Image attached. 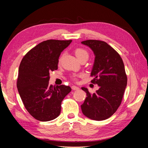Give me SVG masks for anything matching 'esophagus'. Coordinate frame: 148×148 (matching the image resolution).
I'll return each instance as SVG.
<instances>
[{"label":"esophagus","mask_w":148,"mask_h":148,"mask_svg":"<svg viewBox=\"0 0 148 148\" xmlns=\"http://www.w3.org/2000/svg\"><path fill=\"white\" fill-rule=\"evenodd\" d=\"M72 89L74 90H77L79 89V88L76 86H72Z\"/></svg>","instance_id":"obj_1"}]
</instances>
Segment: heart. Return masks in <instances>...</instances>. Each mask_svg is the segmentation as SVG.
I'll use <instances>...</instances> for the list:
<instances>
[{"label":"heart","instance_id":"heart-1","mask_svg":"<svg viewBox=\"0 0 148 148\" xmlns=\"http://www.w3.org/2000/svg\"><path fill=\"white\" fill-rule=\"evenodd\" d=\"M75 54H76V57L78 58V60H80L83 58H86L88 59V58L89 56V54L88 53V51L85 50V49H83V48H80V47H78L76 48L75 49ZM61 61V58L60 59V62ZM77 77L76 75H75V76H73V77L74 79H76Z\"/></svg>","mask_w":148,"mask_h":148}]
</instances>
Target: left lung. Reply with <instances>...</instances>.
<instances>
[{
	"mask_svg": "<svg viewBox=\"0 0 148 148\" xmlns=\"http://www.w3.org/2000/svg\"><path fill=\"white\" fill-rule=\"evenodd\" d=\"M82 43L90 48L95 60L90 76L91 82L99 86L95 93L82 89L86 97L82 105L86 117L95 121H103L117 111L122 101L127 85V76L123 61L117 52L105 42L88 40Z\"/></svg>",
	"mask_w": 148,
	"mask_h": 148,
	"instance_id": "obj_1",
	"label": "left lung"
}]
</instances>
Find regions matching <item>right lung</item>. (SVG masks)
I'll use <instances>...</instances> for the list:
<instances>
[{
  "label": "right lung",
  "instance_id": "obj_1",
  "mask_svg": "<svg viewBox=\"0 0 148 148\" xmlns=\"http://www.w3.org/2000/svg\"><path fill=\"white\" fill-rule=\"evenodd\" d=\"M71 42V40L43 41L31 49L20 64L18 93L27 112L40 121L58 117L62 101L71 91L69 86L49 85V72L57 70L61 53Z\"/></svg>",
  "mask_w": 148,
  "mask_h": 148
}]
</instances>
